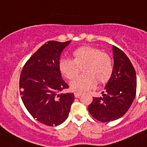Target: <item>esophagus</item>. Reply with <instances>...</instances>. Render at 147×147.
Wrapping results in <instances>:
<instances>
[{
    "label": "esophagus",
    "instance_id": "34e87169",
    "mask_svg": "<svg viewBox=\"0 0 147 147\" xmlns=\"http://www.w3.org/2000/svg\"><path fill=\"white\" fill-rule=\"evenodd\" d=\"M80 96H81V93H78V92H76V93H74V96L76 97V98L80 97Z\"/></svg>",
    "mask_w": 147,
    "mask_h": 147
}]
</instances>
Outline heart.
<instances>
[{"mask_svg": "<svg viewBox=\"0 0 147 147\" xmlns=\"http://www.w3.org/2000/svg\"><path fill=\"white\" fill-rule=\"evenodd\" d=\"M74 59L62 58L59 61V69L67 79L72 80L80 73L81 67L85 74L77 76L71 82V89L85 92L94 88L97 80L107 82L112 76L113 63L108 54L91 46H82L73 52Z\"/></svg>", "mask_w": 147, "mask_h": 147, "instance_id": "obj_1", "label": "heart"}]
</instances>
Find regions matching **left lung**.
<instances>
[{
  "mask_svg": "<svg viewBox=\"0 0 147 147\" xmlns=\"http://www.w3.org/2000/svg\"><path fill=\"white\" fill-rule=\"evenodd\" d=\"M113 72L105 86L102 97H93L88 106L90 115L102 122H109L121 118L127 112L136 93V74L127 56L113 45Z\"/></svg>",
  "mask_w": 147,
  "mask_h": 147,
  "instance_id": "left-lung-1",
  "label": "left lung"
}]
</instances>
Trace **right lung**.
I'll return each instance as SVG.
<instances>
[{"label":"right lung","mask_w":147,"mask_h":147,"mask_svg":"<svg viewBox=\"0 0 147 147\" xmlns=\"http://www.w3.org/2000/svg\"><path fill=\"white\" fill-rule=\"evenodd\" d=\"M71 41H49L42 45L23 66L20 92L26 108L39 122L58 126L67 119L74 101V93H60L68 88L62 79L59 59Z\"/></svg>","instance_id":"obj_1"}]
</instances>
